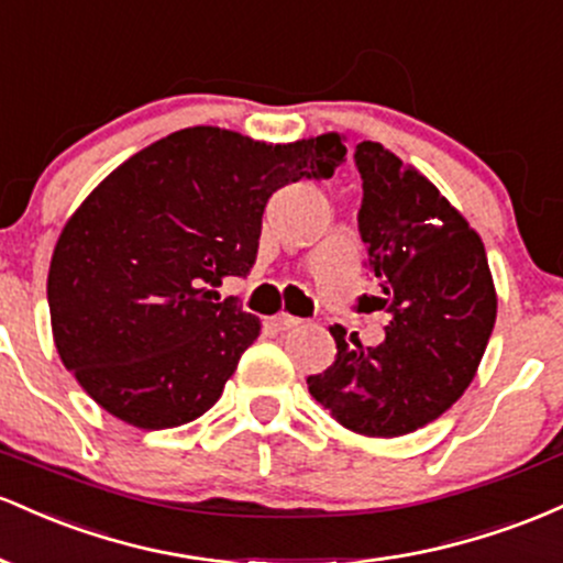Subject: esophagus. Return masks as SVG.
I'll return each instance as SVG.
<instances>
[{
  "label": "esophagus",
  "instance_id": "1",
  "mask_svg": "<svg viewBox=\"0 0 563 563\" xmlns=\"http://www.w3.org/2000/svg\"><path fill=\"white\" fill-rule=\"evenodd\" d=\"M302 324V319H298V316H289V313H279L271 319V327H274L276 332H289V330H298V327Z\"/></svg>",
  "mask_w": 563,
  "mask_h": 563
}]
</instances>
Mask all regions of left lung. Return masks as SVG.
Segmentation results:
<instances>
[{
    "label": "left lung",
    "instance_id": "left-lung-1",
    "mask_svg": "<svg viewBox=\"0 0 563 563\" xmlns=\"http://www.w3.org/2000/svg\"><path fill=\"white\" fill-rule=\"evenodd\" d=\"M366 271L394 316L380 345L330 327L338 353L308 390L343 428L394 439L446 412L465 394L497 316L482 236L426 175L380 143L356 145Z\"/></svg>",
    "mask_w": 563,
    "mask_h": 563
}]
</instances>
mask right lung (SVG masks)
<instances>
[{
  "mask_svg": "<svg viewBox=\"0 0 563 563\" xmlns=\"http://www.w3.org/2000/svg\"><path fill=\"white\" fill-rule=\"evenodd\" d=\"M343 156L338 132L274 145L186 128L119 164L49 261L55 349L81 388L143 431L201 418L261 334L214 287L250 274L271 194Z\"/></svg>",
  "mask_w": 563,
  "mask_h": 563,
  "instance_id": "right-lung-1",
  "label": "right lung"
}]
</instances>
